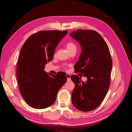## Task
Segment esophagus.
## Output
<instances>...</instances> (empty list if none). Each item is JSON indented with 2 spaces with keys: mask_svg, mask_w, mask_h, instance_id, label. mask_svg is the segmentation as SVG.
Masks as SVG:
<instances>
[{
  "mask_svg": "<svg viewBox=\"0 0 132 132\" xmlns=\"http://www.w3.org/2000/svg\"><path fill=\"white\" fill-rule=\"evenodd\" d=\"M67 81H70V75L69 74H67Z\"/></svg>",
  "mask_w": 132,
  "mask_h": 132,
  "instance_id": "34e87169",
  "label": "esophagus"
}]
</instances>
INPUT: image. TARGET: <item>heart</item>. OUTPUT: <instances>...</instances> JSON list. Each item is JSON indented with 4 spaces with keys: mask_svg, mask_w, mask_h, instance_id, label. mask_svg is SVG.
Here are the masks:
<instances>
[{
    "mask_svg": "<svg viewBox=\"0 0 132 132\" xmlns=\"http://www.w3.org/2000/svg\"><path fill=\"white\" fill-rule=\"evenodd\" d=\"M66 47H67V50H71V49L75 48H77V47H76V46H75V44L73 42H68L67 44Z\"/></svg>",
    "mask_w": 132,
    "mask_h": 132,
    "instance_id": "obj_1",
    "label": "heart"
}]
</instances>
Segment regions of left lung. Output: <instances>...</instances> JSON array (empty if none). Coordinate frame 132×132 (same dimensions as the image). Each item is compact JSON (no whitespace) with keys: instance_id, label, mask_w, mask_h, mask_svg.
I'll list each match as a JSON object with an SVG mask.
<instances>
[{"instance_id":"8db88e82","label":"left lung","mask_w":132,"mask_h":132,"mask_svg":"<svg viewBox=\"0 0 132 132\" xmlns=\"http://www.w3.org/2000/svg\"><path fill=\"white\" fill-rule=\"evenodd\" d=\"M70 35L81 48L74 65L75 72L81 73L87 79L84 82L78 75L70 76L75 84L71 101L79 110L90 111L101 104L109 88L112 68L110 50L102 37L95 31L79 29Z\"/></svg>"}]
</instances>
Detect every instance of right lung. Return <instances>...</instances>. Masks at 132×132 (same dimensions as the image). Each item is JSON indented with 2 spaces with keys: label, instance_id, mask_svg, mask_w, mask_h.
I'll return each instance as SVG.
<instances>
[{
  "label": "right lung",
  "instance_id": "1",
  "mask_svg": "<svg viewBox=\"0 0 132 132\" xmlns=\"http://www.w3.org/2000/svg\"><path fill=\"white\" fill-rule=\"evenodd\" d=\"M67 33V31H39L27 39L20 52L16 68L19 90L27 104L35 109H43L52 105L67 81L65 74L52 75L44 69Z\"/></svg>",
  "mask_w": 132,
  "mask_h": 132
}]
</instances>
